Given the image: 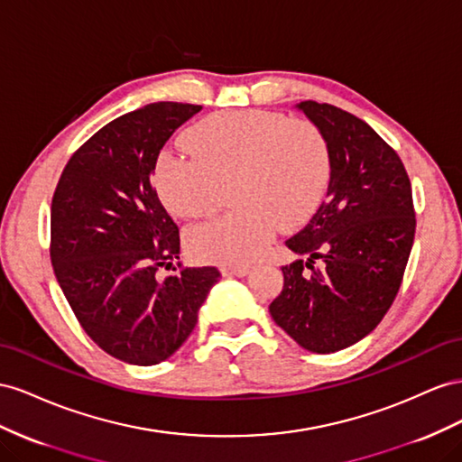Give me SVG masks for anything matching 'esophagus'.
<instances>
[{
    "label": "esophagus",
    "mask_w": 462,
    "mask_h": 462,
    "mask_svg": "<svg viewBox=\"0 0 462 462\" xmlns=\"http://www.w3.org/2000/svg\"><path fill=\"white\" fill-rule=\"evenodd\" d=\"M249 269L247 265H224L222 267V273L226 274V276H245V274H249Z\"/></svg>",
    "instance_id": "obj_1"
}]
</instances>
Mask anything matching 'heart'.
Masks as SVG:
<instances>
[{
    "mask_svg": "<svg viewBox=\"0 0 462 462\" xmlns=\"http://www.w3.org/2000/svg\"><path fill=\"white\" fill-rule=\"evenodd\" d=\"M191 147L156 156L154 186L170 213L213 215L222 188L232 186V213L193 226L189 252L224 265H244L267 252L279 228L294 226L318 208L331 174L323 131L310 120L263 112L208 116L189 134Z\"/></svg>",
    "mask_w": 462,
    "mask_h": 462,
    "instance_id": "b5f03b06",
    "label": "heart"
}]
</instances>
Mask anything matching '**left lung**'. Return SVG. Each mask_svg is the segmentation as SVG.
<instances>
[{
    "instance_id": "left-lung-1",
    "label": "left lung",
    "mask_w": 462,
    "mask_h": 462,
    "mask_svg": "<svg viewBox=\"0 0 462 462\" xmlns=\"http://www.w3.org/2000/svg\"><path fill=\"white\" fill-rule=\"evenodd\" d=\"M298 108L323 131L331 180L318 213L286 242L310 259L282 267V292L269 311L300 346L328 354L385 318L411 257L416 213L402 161L370 125L333 104L306 100Z\"/></svg>"
}]
</instances>
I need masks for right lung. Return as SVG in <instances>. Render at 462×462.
Listing matches in <instances>:
<instances>
[{"mask_svg": "<svg viewBox=\"0 0 462 462\" xmlns=\"http://www.w3.org/2000/svg\"><path fill=\"white\" fill-rule=\"evenodd\" d=\"M203 106L154 102L98 129L51 197L50 259L77 321L114 358L154 365L188 340L217 267H181L180 230L151 172L170 135ZM177 273L161 280L157 271Z\"/></svg>", "mask_w": 462, "mask_h": 462, "instance_id": "right-lung-1", "label": "right lung"}]
</instances>
